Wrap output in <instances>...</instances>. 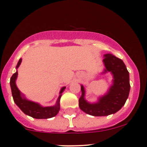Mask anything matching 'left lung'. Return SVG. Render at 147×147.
I'll use <instances>...</instances> for the list:
<instances>
[{"label":"left lung","mask_w":147,"mask_h":147,"mask_svg":"<svg viewBox=\"0 0 147 147\" xmlns=\"http://www.w3.org/2000/svg\"><path fill=\"white\" fill-rule=\"evenodd\" d=\"M102 62L105 69L102 74L110 72L113 78L107 92L99 97L96 102L91 103L85 100V88L81 84L80 108L87 115L94 117L108 116L118 112L125 104L130 91L129 74L124 62L109 53L104 55Z\"/></svg>","instance_id":"left-lung-1"}]
</instances>
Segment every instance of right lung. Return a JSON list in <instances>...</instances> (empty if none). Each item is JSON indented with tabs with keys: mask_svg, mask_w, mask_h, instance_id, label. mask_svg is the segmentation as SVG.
Listing matches in <instances>:
<instances>
[{
	"mask_svg": "<svg viewBox=\"0 0 147 147\" xmlns=\"http://www.w3.org/2000/svg\"><path fill=\"white\" fill-rule=\"evenodd\" d=\"M22 59L19 60L18 63L16 65V71L13 76L10 78V84L11 87L12 95H13V100L16 105L20 108L22 112L26 115L32 117L35 119H48L56 116L59 112L60 109V100L61 98L62 93L64 92L66 87H63L60 91V95L57 98L55 105L53 106L50 107H42L38 102H35L28 100L26 98L24 94L21 93V92L18 90L17 85H16V81L18 78V68L19 67L20 65L21 64Z\"/></svg>",
	"mask_w": 147,
	"mask_h": 147,
	"instance_id": "1",
	"label": "right lung"
}]
</instances>
